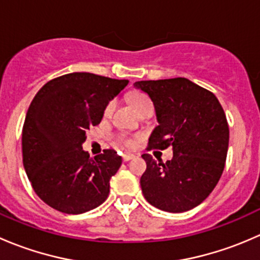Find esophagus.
<instances>
[{
    "instance_id": "1",
    "label": "esophagus",
    "mask_w": 260,
    "mask_h": 260,
    "mask_svg": "<svg viewBox=\"0 0 260 260\" xmlns=\"http://www.w3.org/2000/svg\"><path fill=\"white\" fill-rule=\"evenodd\" d=\"M136 156L133 153H125V154H123V161H124V162L131 161V159H133Z\"/></svg>"
}]
</instances>
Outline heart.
<instances>
[{"mask_svg": "<svg viewBox=\"0 0 260 260\" xmlns=\"http://www.w3.org/2000/svg\"><path fill=\"white\" fill-rule=\"evenodd\" d=\"M129 101H131V103H132L133 108H135L136 112L140 111L142 107L148 106V104H152L151 101L148 99V96H146L145 94H141V93L132 94V95L129 96ZM114 107H115V102L114 101L109 102L108 106L106 107V111H104V115H111L112 112H113ZM122 143L125 147H132L133 146V140H131V138H123Z\"/></svg>", "mask_w": 260, "mask_h": 260, "instance_id": "1", "label": "heart"}]
</instances>
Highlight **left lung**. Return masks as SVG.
<instances>
[{"mask_svg":"<svg viewBox=\"0 0 260 260\" xmlns=\"http://www.w3.org/2000/svg\"><path fill=\"white\" fill-rule=\"evenodd\" d=\"M133 86L145 91L156 111L158 125L148 148L171 146L174 152L166 164L143 154V196L159 210H191L210 195L224 171L229 147L224 109L211 91L186 78L136 81Z\"/></svg>","mask_w":260,"mask_h":260,"instance_id":"left-lung-1","label":"left lung"}]
</instances>
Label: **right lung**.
Here are the masks:
<instances>
[{
	"instance_id": "add662e5",
	"label": "right lung",
	"mask_w": 260,
	"mask_h": 260,
	"mask_svg": "<svg viewBox=\"0 0 260 260\" xmlns=\"http://www.w3.org/2000/svg\"><path fill=\"white\" fill-rule=\"evenodd\" d=\"M127 85L128 80L70 73L46 83L31 102L22 129L23 167L39 198L55 210L83 214L108 198L122 157L106 149L91 158L81 145Z\"/></svg>"
}]
</instances>
